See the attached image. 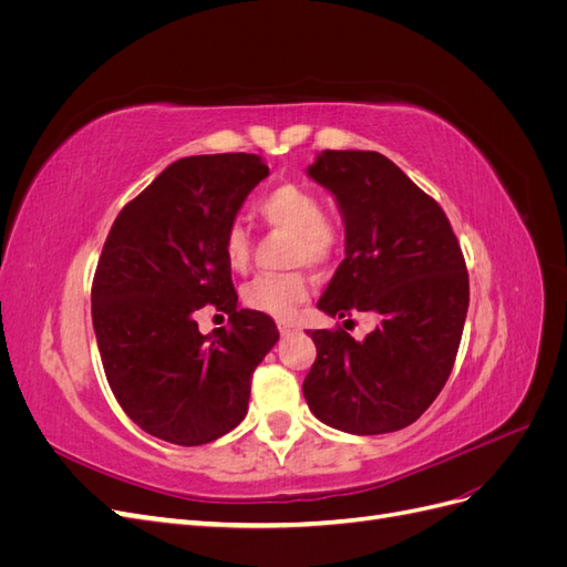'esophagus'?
<instances>
[{"label": "esophagus", "instance_id": "34e87169", "mask_svg": "<svg viewBox=\"0 0 567 567\" xmlns=\"http://www.w3.org/2000/svg\"><path fill=\"white\" fill-rule=\"evenodd\" d=\"M277 326H279L281 336H288V333H293V331H298V329H300V326H298L296 321H286V319H281Z\"/></svg>", "mask_w": 567, "mask_h": 567}]
</instances>
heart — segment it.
I'll return each mask as SVG.
<instances>
[{"label": "heart", "instance_id": "1", "mask_svg": "<svg viewBox=\"0 0 567 567\" xmlns=\"http://www.w3.org/2000/svg\"><path fill=\"white\" fill-rule=\"evenodd\" d=\"M255 213L269 229L290 234V265L326 267L342 252L346 234L333 217L323 213V200L310 186L298 182L277 184L257 198ZM221 255L234 271L248 269L252 238L244 225L231 221L221 234ZM307 296H310V284L300 271L260 274L244 286V302L250 310L279 319L293 317Z\"/></svg>", "mask_w": 567, "mask_h": 567}]
</instances>
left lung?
Here are the masks:
<instances>
[{
	"label": "left lung",
	"mask_w": 567,
	"mask_h": 567,
	"mask_svg": "<svg viewBox=\"0 0 567 567\" xmlns=\"http://www.w3.org/2000/svg\"><path fill=\"white\" fill-rule=\"evenodd\" d=\"M346 217V260L319 300L331 317L371 312L354 340L310 331L317 359L302 392L312 414L352 435L402 431L433 404L456 362L468 269L440 203L383 153L323 151L307 169Z\"/></svg>",
	"instance_id": "8db88e82"
}]
</instances>
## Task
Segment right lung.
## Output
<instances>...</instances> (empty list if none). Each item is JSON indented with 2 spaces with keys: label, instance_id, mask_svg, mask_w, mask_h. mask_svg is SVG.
<instances>
[{
  "label": "right lung",
  "instance_id": "obj_1",
  "mask_svg": "<svg viewBox=\"0 0 567 567\" xmlns=\"http://www.w3.org/2000/svg\"><path fill=\"white\" fill-rule=\"evenodd\" d=\"M269 175L252 153H215L165 167L106 236L92 281V321L109 385L148 435L198 447L246 419L257 364L279 340L265 312L236 310L221 234ZM205 303L230 315L197 331Z\"/></svg>",
  "mask_w": 567,
  "mask_h": 567
}]
</instances>
